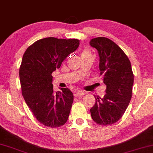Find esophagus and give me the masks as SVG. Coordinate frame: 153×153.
I'll use <instances>...</instances> for the list:
<instances>
[{"label": "esophagus", "instance_id": "1", "mask_svg": "<svg viewBox=\"0 0 153 153\" xmlns=\"http://www.w3.org/2000/svg\"><path fill=\"white\" fill-rule=\"evenodd\" d=\"M85 95V92L82 91H76L74 93V97H79L80 96H83Z\"/></svg>", "mask_w": 153, "mask_h": 153}]
</instances>
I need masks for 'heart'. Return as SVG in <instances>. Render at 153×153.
I'll list each match as a JSON object with an SVG mask.
<instances>
[{
  "label": "heart",
  "instance_id": "1",
  "mask_svg": "<svg viewBox=\"0 0 153 153\" xmlns=\"http://www.w3.org/2000/svg\"><path fill=\"white\" fill-rule=\"evenodd\" d=\"M89 55H92L90 51L87 49H85V50H82V54H81V56H89Z\"/></svg>",
  "mask_w": 153,
  "mask_h": 153
}]
</instances>
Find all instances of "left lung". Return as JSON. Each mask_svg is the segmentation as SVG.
Listing matches in <instances>:
<instances>
[{
  "label": "left lung",
  "instance_id": "8db88e82",
  "mask_svg": "<svg viewBox=\"0 0 153 153\" xmlns=\"http://www.w3.org/2000/svg\"><path fill=\"white\" fill-rule=\"evenodd\" d=\"M89 44L99 53L100 74L106 85L104 97L94 96L96 102L90 109L91 115L98 125H111L123 117L131 99L134 84L131 65L123 50L108 38H93Z\"/></svg>",
  "mask_w": 153,
  "mask_h": 153
}]
</instances>
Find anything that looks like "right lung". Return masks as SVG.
<instances>
[{
    "label": "right lung",
    "mask_w": 153,
    "mask_h": 153,
    "mask_svg": "<svg viewBox=\"0 0 153 153\" xmlns=\"http://www.w3.org/2000/svg\"><path fill=\"white\" fill-rule=\"evenodd\" d=\"M80 45L78 39L50 37L26 49L19 67L22 94L36 120L46 127L64 125L70 114L73 94L68 88L54 92L52 73Z\"/></svg>",
    "instance_id": "1"
}]
</instances>
